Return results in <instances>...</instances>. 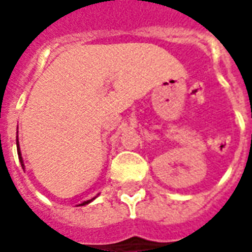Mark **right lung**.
<instances>
[{
    "instance_id": "add662e5",
    "label": "right lung",
    "mask_w": 252,
    "mask_h": 252,
    "mask_svg": "<svg viewBox=\"0 0 252 252\" xmlns=\"http://www.w3.org/2000/svg\"><path fill=\"white\" fill-rule=\"evenodd\" d=\"M17 148H18V158H19V161H21V165H22V169L24 170V164H23V158H22V155H21V150H19V142H18V139H17ZM98 195H100V192H98L96 196H94V198L91 199H88V200H83V202H79L78 204H76L75 207H82V206H86V204H88V203H91L92 200H94V199L97 198Z\"/></svg>"
}]
</instances>
